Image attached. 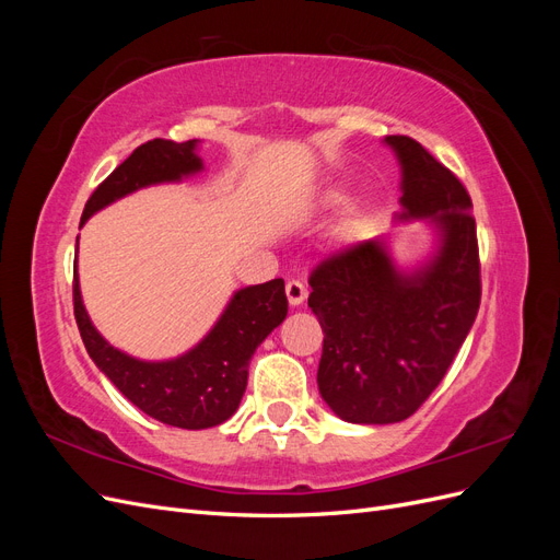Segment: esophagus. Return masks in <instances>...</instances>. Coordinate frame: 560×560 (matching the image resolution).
I'll return each mask as SVG.
<instances>
[{"mask_svg":"<svg viewBox=\"0 0 560 560\" xmlns=\"http://www.w3.org/2000/svg\"><path fill=\"white\" fill-rule=\"evenodd\" d=\"M284 290H287V299H290L292 306H299V303H303V299H306V284H303L299 278L287 280Z\"/></svg>","mask_w":560,"mask_h":560,"instance_id":"esophagus-1","label":"esophagus"}]
</instances>
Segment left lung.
I'll return each mask as SVG.
<instances>
[{
	"label": "left lung",
	"instance_id": "1",
	"mask_svg": "<svg viewBox=\"0 0 560 560\" xmlns=\"http://www.w3.org/2000/svg\"><path fill=\"white\" fill-rule=\"evenodd\" d=\"M401 161V217H430L442 249L401 276L385 245L336 249L313 270L308 306L319 319V395L348 422L387 425L413 416L444 381L477 319L481 261L465 184L409 135H389Z\"/></svg>",
	"mask_w": 560,
	"mask_h": 560
}]
</instances>
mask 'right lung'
<instances>
[{"label": "right lung", "instance_id": "right-lung-1", "mask_svg": "<svg viewBox=\"0 0 560 560\" xmlns=\"http://www.w3.org/2000/svg\"><path fill=\"white\" fill-rule=\"evenodd\" d=\"M196 142L175 144L149 140L97 184L81 214V226L100 208L140 186L173 182L200 171ZM72 301L77 327L91 360L140 411L165 425L206 430L229 420L247 387V366L254 350L287 315L282 278L245 287L229 303L217 327L191 352L173 362H140L112 348L95 331L81 303L74 270Z\"/></svg>", "mask_w": 560, "mask_h": 560}]
</instances>
